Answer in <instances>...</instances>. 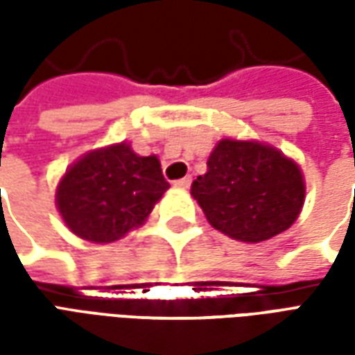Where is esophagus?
Returning <instances> with one entry per match:
<instances>
[{"label":"esophagus","mask_w":355,"mask_h":355,"mask_svg":"<svg viewBox=\"0 0 355 355\" xmlns=\"http://www.w3.org/2000/svg\"><path fill=\"white\" fill-rule=\"evenodd\" d=\"M190 184H192V177H184L175 180V186H178V188H190Z\"/></svg>","instance_id":"obj_1"}]
</instances>
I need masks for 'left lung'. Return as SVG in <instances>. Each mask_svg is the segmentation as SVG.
<instances>
[{"mask_svg":"<svg viewBox=\"0 0 355 355\" xmlns=\"http://www.w3.org/2000/svg\"><path fill=\"white\" fill-rule=\"evenodd\" d=\"M192 196L213 228L259 243L297 220L304 180L297 163L275 148L224 139L209 155L207 173L192 182Z\"/></svg>","mask_w":355,"mask_h":355,"instance_id":"8db88e82","label":"left lung"}]
</instances>
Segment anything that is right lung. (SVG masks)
I'll use <instances>...</instances> for the list:
<instances>
[{"instance_id":"1","label":"right lung","mask_w":355,"mask_h":355,"mask_svg":"<svg viewBox=\"0 0 355 355\" xmlns=\"http://www.w3.org/2000/svg\"><path fill=\"white\" fill-rule=\"evenodd\" d=\"M167 188L159 159L121 142L73 163L58 184L57 205L76 236L112 243L144 223Z\"/></svg>"}]
</instances>
